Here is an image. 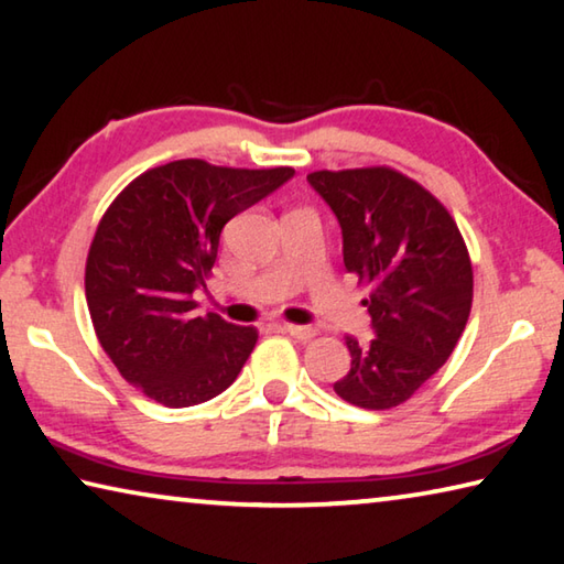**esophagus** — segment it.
<instances>
[{
  "mask_svg": "<svg viewBox=\"0 0 564 564\" xmlns=\"http://www.w3.org/2000/svg\"><path fill=\"white\" fill-rule=\"evenodd\" d=\"M281 328H283V333H289V336L299 338V340H308L316 336V330H313L311 326H293V323H283Z\"/></svg>",
  "mask_w": 564,
  "mask_h": 564,
  "instance_id": "esophagus-1",
  "label": "esophagus"
}]
</instances>
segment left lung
Instances as JSON below:
<instances>
[{
    "label": "left lung",
    "instance_id": "left-lung-1",
    "mask_svg": "<svg viewBox=\"0 0 564 564\" xmlns=\"http://www.w3.org/2000/svg\"><path fill=\"white\" fill-rule=\"evenodd\" d=\"M308 184L336 214L343 263L370 289L373 340L346 336L348 373L333 390L366 410L415 393L451 358L473 305V265L447 208L393 169L316 171Z\"/></svg>",
    "mask_w": 564,
    "mask_h": 564
}]
</instances>
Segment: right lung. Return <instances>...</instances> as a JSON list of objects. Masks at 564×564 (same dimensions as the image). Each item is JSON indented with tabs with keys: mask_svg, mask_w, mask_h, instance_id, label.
<instances>
[{
	"mask_svg": "<svg viewBox=\"0 0 564 564\" xmlns=\"http://www.w3.org/2000/svg\"><path fill=\"white\" fill-rule=\"evenodd\" d=\"M293 174L181 159L133 178L104 214L84 279L91 323L119 373L151 400L206 403L241 373L259 333L202 316L194 293L206 289L224 226Z\"/></svg>",
	"mask_w": 564,
	"mask_h": 564,
	"instance_id": "add662e5",
	"label": "right lung"
}]
</instances>
